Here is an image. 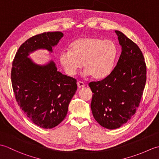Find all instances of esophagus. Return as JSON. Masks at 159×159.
I'll list each match as a JSON object with an SVG mask.
<instances>
[{"instance_id": "esophagus-1", "label": "esophagus", "mask_w": 159, "mask_h": 159, "mask_svg": "<svg viewBox=\"0 0 159 159\" xmlns=\"http://www.w3.org/2000/svg\"><path fill=\"white\" fill-rule=\"evenodd\" d=\"M77 86H78V87H79V89H80V88H83V87L85 86V83H84L82 81H78Z\"/></svg>"}]
</instances>
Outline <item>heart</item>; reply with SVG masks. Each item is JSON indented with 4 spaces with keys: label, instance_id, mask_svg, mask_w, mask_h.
Listing matches in <instances>:
<instances>
[{
    "label": "heart",
    "instance_id": "1",
    "mask_svg": "<svg viewBox=\"0 0 159 159\" xmlns=\"http://www.w3.org/2000/svg\"><path fill=\"white\" fill-rule=\"evenodd\" d=\"M70 51L61 52L59 61L67 75L73 76L83 66L85 75L103 79L109 75L117 56V47L111 40L85 37L73 42Z\"/></svg>",
    "mask_w": 159,
    "mask_h": 159
}]
</instances>
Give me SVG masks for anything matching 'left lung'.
Returning a JSON list of instances; mask_svg holds the SVG:
<instances>
[{
    "mask_svg": "<svg viewBox=\"0 0 159 159\" xmlns=\"http://www.w3.org/2000/svg\"><path fill=\"white\" fill-rule=\"evenodd\" d=\"M121 53L112 72L99 81L89 83L94 119L107 129H116L131 119L139 106L146 82L144 57L135 43L115 31Z\"/></svg>",
    "mask_w": 159,
    "mask_h": 159,
    "instance_id": "1",
    "label": "left lung"
}]
</instances>
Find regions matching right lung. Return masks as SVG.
I'll return each instance as SVG.
<instances>
[{"instance_id":"1","label":"right lung","mask_w":159,"mask_h":159,"mask_svg":"<svg viewBox=\"0 0 159 159\" xmlns=\"http://www.w3.org/2000/svg\"><path fill=\"white\" fill-rule=\"evenodd\" d=\"M63 36L55 31L31 37L20 46L12 63L11 79L17 102L31 121L46 129L57 126L66 117L77 89L76 80L58 72L52 61L39 66L28 56L42 48L52 52Z\"/></svg>"}]
</instances>
